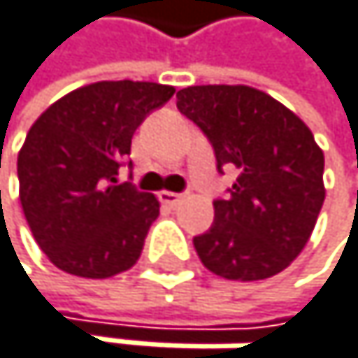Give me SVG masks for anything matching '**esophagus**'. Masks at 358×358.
I'll list each match as a JSON object with an SVG mask.
<instances>
[{"label": "esophagus", "instance_id": "esophagus-1", "mask_svg": "<svg viewBox=\"0 0 358 358\" xmlns=\"http://www.w3.org/2000/svg\"><path fill=\"white\" fill-rule=\"evenodd\" d=\"M160 202L167 204V206H178L182 200H185V194H173V191H160L158 194Z\"/></svg>", "mask_w": 358, "mask_h": 358}]
</instances>
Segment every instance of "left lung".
Masks as SVG:
<instances>
[{"mask_svg": "<svg viewBox=\"0 0 358 358\" xmlns=\"http://www.w3.org/2000/svg\"><path fill=\"white\" fill-rule=\"evenodd\" d=\"M176 99L209 138L217 171L238 173L229 196L213 200L211 229L194 238L200 262L238 282L282 273L308 242L326 198L324 152L313 131L248 85H191Z\"/></svg>", "mask_w": 358, "mask_h": 358, "instance_id": "left-lung-1", "label": "left lung"}]
</instances>
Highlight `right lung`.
<instances>
[{
	"label": "right lung",
	"mask_w": 358,
	"mask_h": 358,
	"mask_svg": "<svg viewBox=\"0 0 358 358\" xmlns=\"http://www.w3.org/2000/svg\"><path fill=\"white\" fill-rule=\"evenodd\" d=\"M173 92L147 81H99L34 120L17 158L19 200L57 268L105 280L138 262L160 202L131 182L118 185V169L134 131Z\"/></svg>",
	"instance_id": "1"
}]
</instances>
